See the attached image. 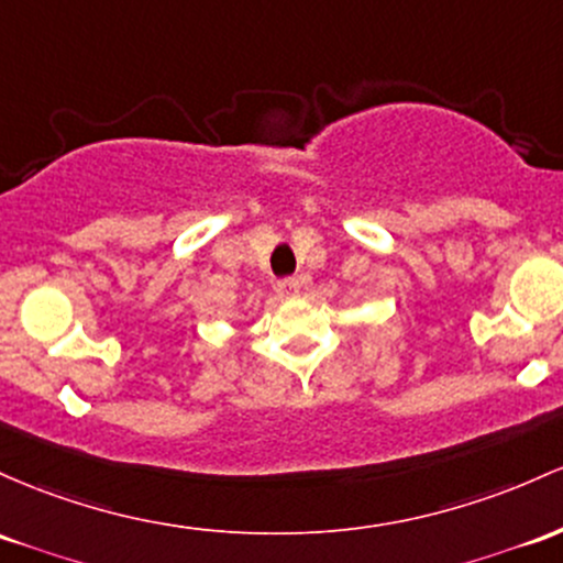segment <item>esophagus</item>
Here are the masks:
<instances>
[{"label": "esophagus", "instance_id": "esophagus-1", "mask_svg": "<svg viewBox=\"0 0 563 563\" xmlns=\"http://www.w3.org/2000/svg\"><path fill=\"white\" fill-rule=\"evenodd\" d=\"M277 296H280V299H296V296L301 294V283L296 280V277H286V280H280L277 283Z\"/></svg>", "mask_w": 563, "mask_h": 563}]
</instances>
